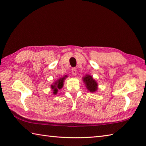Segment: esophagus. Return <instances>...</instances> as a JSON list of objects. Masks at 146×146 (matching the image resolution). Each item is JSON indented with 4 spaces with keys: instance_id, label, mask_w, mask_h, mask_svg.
Wrapping results in <instances>:
<instances>
[{
    "instance_id": "1",
    "label": "esophagus",
    "mask_w": 146,
    "mask_h": 146,
    "mask_svg": "<svg viewBox=\"0 0 146 146\" xmlns=\"http://www.w3.org/2000/svg\"><path fill=\"white\" fill-rule=\"evenodd\" d=\"M71 73H72L73 75H76V68H73L72 69H71Z\"/></svg>"
}]
</instances>
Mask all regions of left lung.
<instances>
[{
	"mask_svg": "<svg viewBox=\"0 0 146 146\" xmlns=\"http://www.w3.org/2000/svg\"><path fill=\"white\" fill-rule=\"evenodd\" d=\"M83 81L85 83L86 88L90 92H95L97 90L98 83L92 76L86 75L85 77H83Z\"/></svg>",
	"mask_w": 146,
	"mask_h": 146,
	"instance_id": "8db88e82",
	"label": "left lung"
}]
</instances>
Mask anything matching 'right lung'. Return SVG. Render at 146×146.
Here are the masks:
<instances>
[{
	"instance_id": "1",
	"label": "right lung",
	"mask_w": 146,
	"mask_h": 146,
	"mask_svg": "<svg viewBox=\"0 0 146 146\" xmlns=\"http://www.w3.org/2000/svg\"><path fill=\"white\" fill-rule=\"evenodd\" d=\"M67 77L66 75H65L63 76V78H61L60 79H58L57 81H56L53 84H52L51 85V88H52V91H53V94L54 95H56L57 92L58 91V89H61L62 88L63 86V82L64 79Z\"/></svg>"
}]
</instances>
